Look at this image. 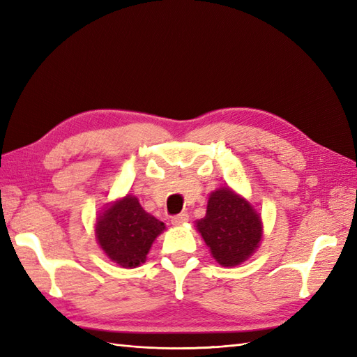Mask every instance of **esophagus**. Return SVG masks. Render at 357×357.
I'll list each match as a JSON object with an SVG mask.
<instances>
[{
	"label": "esophagus",
	"mask_w": 357,
	"mask_h": 357,
	"mask_svg": "<svg viewBox=\"0 0 357 357\" xmlns=\"http://www.w3.org/2000/svg\"><path fill=\"white\" fill-rule=\"evenodd\" d=\"M188 220H189V215L186 213H180V214H176V215H172V218H171V223L176 225V226L186 223Z\"/></svg>",
	"instance_id": "1"
}]
</instances>
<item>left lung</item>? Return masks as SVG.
<instances>
[{
    "label": "left lung",
    "instance_id": "1",
    "mask_svg": "<svg viewBox=\"0 0 357 357\" xmlns=\"http://www.w3.org/2000/svg\"><path fill=\"white\" fill-rule=\"evenodd\" d=\"M197 228L210 247L213 257L223 266L244 262L259 245L262 222L252 205L231 189H219L208 198L207 214Z\"/></svg>",
    "mask_w": 357,
    "mask_h": 357
}]
</instances>
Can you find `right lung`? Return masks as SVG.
Masks as SVG:
<instances>
[{
	"label": "right lung",
	"instance_id": "right-lung-1",
	"mask_svg": "<svg viewBox=\"0 0 357 357\" xmlns=\"http://www.w3.org/2000/svg\"><path fill=\"white\" fill-rule=\"evenodd\" d=\"M165 225L143 210L135 197L110 205L96 220V238L104 253L125 268H135L146 261L156 236Z\"/></svg>",
	"mask_w": 357,
	"mask_h": 357
}]
</instances>
